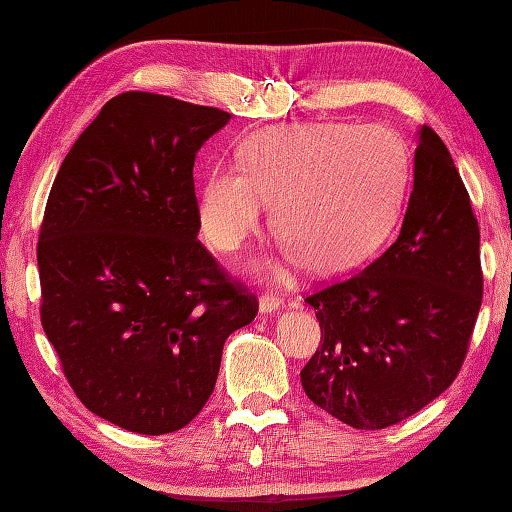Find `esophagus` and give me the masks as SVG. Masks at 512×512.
I'll list each match as a JSON object with an SVG mask.
<instances>
[{
    "label": "esophagus",
    "mask_w": 512,
    "mask_h": 512,
    "mask_svg": "<svg viewBox=\"0 0 512 512\" xmlns=\"http://www.w3.org/2000/svg\"><path fill=\"white\" fill-rule=\"evenodd\" d=\"M281 308H284V301H281L279 297L264 295L262 299H259V312H262V314H275Z\"/></svg>",
    "instance_id": "1"
}]
</instances>
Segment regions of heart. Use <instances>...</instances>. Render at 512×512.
I'll use <instances>...</instances> for the list:
<instances>
[{
    "label": "heart",
    "instance_id": "obj_1",
    "mask_svg": "<svg viewBox=\"0 0 512 512\" xmlns=\"http://www.w3.org/2000/svg\"><path fill=\"white\" fill-rule=\"evenodd\" d=\"M407 156L383 127L292 123L262 129L217 165L200 191V226L233 253L262 226L266 202L281 233L277 273L312 264L336 275L361 266L394 228L407 189Z\"/></svg>",
    "mask_w": 512,
    "mask_h": 512
}]
</instances>
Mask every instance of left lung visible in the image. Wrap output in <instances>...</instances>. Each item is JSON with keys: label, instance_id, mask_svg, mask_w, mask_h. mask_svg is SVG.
Masks as SVG:
<instances>
[{"label": "left lung", "instance_id": "1", "mask_svg": "<svg viewBox=\"0 0 512 512\" xmlns=\"http://www.w3.org/2000/svg\"><path fill=\"white\" fill-rule=\"evenodd\" d=\"M480 226L447 145L422 125L400 235L363 273L306 301L321 325L301 369L314 405L354 429H385L447 389L482 306Z\"/></svg>", "mask_w": 512, "mask_h": 512}]
</instances>
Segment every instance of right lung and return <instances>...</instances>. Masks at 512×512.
I'll return each instance as SVG.
<instances>
[{"label": "right lung", "instance_id": "obj_1", "mask_svg": "<svg viewBox=\"0 0 512 512\" xmlns=\"http://www.w3.org/2000/svg\"><path fill=\"white\" fill-rule=\"evenodd\" d=\"M231 121L151 92L103 105L61 162L43 213L41 325L74 394L145 436L213 394L224 341L257 299L202 246L193 162Z\"/></svg>", "mask_w": 512, "mask_h": 512}]
</instances>
